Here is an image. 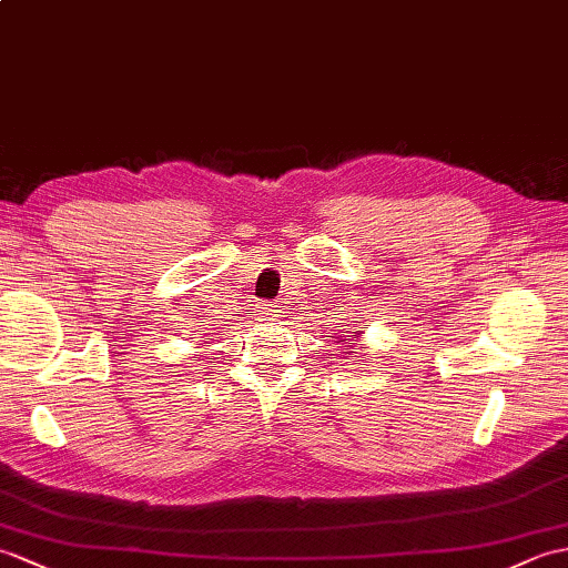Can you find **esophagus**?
I'll return each mask as SVG.
<instances>
[{"label":"esophagus","mask_w":568,"mask_h":568,"mask_svg":"<svg viewBox=\"0 0 568 568\" xmlns=\"http://www.w3.org/2000/svg\"><path fill=\"white\" fill-rule=\"evenodd\" d=\"M266 312H268V316H278L275 312H281V307H278V305H273V307H266Z\"/></svg>","instance_id":"obj_1"}]
</instances>
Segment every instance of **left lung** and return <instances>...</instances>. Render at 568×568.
Returning <instances> with one entry per match:
<instances>
[{"label": "left lung", "mask_w": 568, "mask_h": 568, "mask_svg": "<svg viewBox=\"0 0 568 568\" xmlns=\"http://www.w3.org/2000/svg\"><path fill=\"white\" fill-rule=\"evenodd\" d=\"M351 336L355 338V336H358V334L351 332ZM336 344H344V346H341V348H344V353H348V355H353V353H355V348H353V346H348V344H351V338H338Z\"/></svg>", "instance_id": "8db88e82"}]
</instances>
